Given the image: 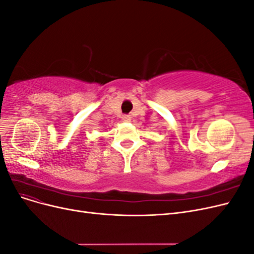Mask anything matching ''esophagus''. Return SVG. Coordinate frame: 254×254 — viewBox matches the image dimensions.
Masks as SVG:
<instances>
[{"mask_svg": "<svg viewBox=\"0 0 254 254\" xmlns=\"http://www.w3.org/2000/svg\"><path fill=\"white\" fill-rule=\"evenodd\" d=\"M130 120H131V117H130V115H124V117H123V121L130 122Z\"/></svg>", "mask_w": 254, "mask_h": 254, "instance_id": "34e87169", "label": "esophagus"}]
</instances>
